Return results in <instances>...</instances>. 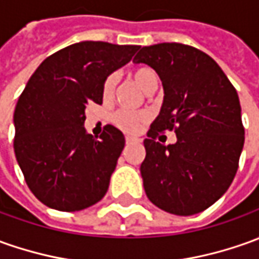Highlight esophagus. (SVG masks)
I'll use <instances>...</instances> for the list:
<instances>
[{
	"label": "esophagus",
	"instance_id": "obj_1",
	"mask_svg": "<svg viewBox=\"0 0 259 259\" xmlns=\"http://www.w3.org/2000/svg\"><path fill=\"white\" fill-rule=\"evenodd\" d=\"M137 142H140L139 139L136 137H132V136H126V143L132 144V143H137Z\"/></svg>",
	"mask_w": 259,
	"mask_h": 259
}]
</instances>
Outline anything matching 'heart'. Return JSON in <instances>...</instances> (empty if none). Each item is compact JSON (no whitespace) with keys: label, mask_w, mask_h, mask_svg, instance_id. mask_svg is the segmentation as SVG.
<instances>
[{"label":"heart","mask_w":259,"mask_h":259,"mask_svg":"<svg viewBox=\"0 0 259 259\" xmlns=\"http://www.w3.org/2000/svg\"><path fill=\"white\" fill-rule=\"evenodd\" d=\"M132 79L135 80L142 91L147 93L149 91H152L153 88H157L159 85V76L157 73L152 69V68H139L133 73H132ZM116 83H117V79L116 75H109L103 86H102V96L105 100H110L115 95ZM147 113L144 112H129V110H119L116 112L112 120L115 123L119 129H122L123 132H127V133H136L137 130L140 129V126L147 120Z\"/></svg>","instance_id":"obj_1"}]
</instances>
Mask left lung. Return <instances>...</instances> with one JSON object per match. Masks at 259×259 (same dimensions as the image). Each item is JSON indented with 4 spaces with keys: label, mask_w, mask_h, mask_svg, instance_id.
<instances>
[{
    "label": "left lung",
    "mask_w": 259,
    "mask_h": 259,
    "mask_svg": "<svg viewBox=\"0 0 259 259\" xmlns=\"http://www.w3.org/2000/svg\"><path fill=\"white\" fill-rule=\"evenodd\" d=\"M133 62L156 70L164 89L159 116L143 142L146 196L176 215L201 212L226 193L238 170L244 126L237 91L218 63L194 47H143ZM166 130H175L174 145L155 140Z\"/></svg>",
    "instance_id": "1"
}]
</instances>
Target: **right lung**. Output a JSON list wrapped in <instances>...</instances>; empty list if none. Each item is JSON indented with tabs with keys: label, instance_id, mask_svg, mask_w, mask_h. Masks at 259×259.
<instances>
[{
	"label": "right lung",
	"instance_id": "right-lung-1",
	"mask_svg": "<svg viewBox=\"0 0 259 259\" xmlns=\"http://www.w3.org/2000/svg\"><path fill=\"white\" fill-rule=\"evenodd\" d=\"M139 48L78 42L48 56L28 80L14 112V152L28 187L45 205L79 211L106 194L124 136L112 124L99 137L88 135L85 109L102 103L105 79Z\"/></svg>",
	"mask_w": 259,
	"mask_h": 259
}]
</instances>
